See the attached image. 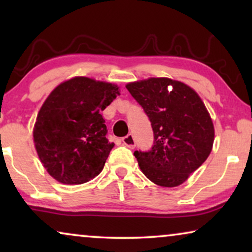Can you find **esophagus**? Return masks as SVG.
I'll return each mask as SVG.
<instances>
[{
  "label": "esophagus",
  "instance_id": "esophagus-1",
  "mask_svg": "<svg viewBox=\"0 0 252 252\" xmlns=\"http://www.w3.org/2000/svg\"><path fill=\"white\" fill-rule=\"evenodd\" d=\"M123 143L125 144L126 147H128L129 149H134L136 146L135 143V139H134V136L132 135V134H128V135H126L125 137H123Z\"/></svg>",
  "mask_w": 252,
  "mask_h": 252
}]
</instances>
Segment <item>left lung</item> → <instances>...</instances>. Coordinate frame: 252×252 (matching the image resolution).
Instances as JSON below:
<instances>
[{
	"label": "left lung",
	"instance_id": "1",
	"mask_svg": "<svg viewBox=\"0 0 252 252\" xmlns=\"http://www.w3.org/2000/svg\"><path fill=\"white\" fill-rule=\"evenodd\" d=\"M142 106L154 132L148 151H134L143 174L161 187H177L211 153L215 128L194 89L167 78H150L126 86Z\"/></svg>",
	"mask_w": 252,
	"mask_h": 252
}]
</instances>
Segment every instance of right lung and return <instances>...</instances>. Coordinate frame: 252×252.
<instances>
[{"instance_id": "right-lung-1", "label": "right lung", "mask_w": 252, "mask_h": 252, "mask_svg": "<svg viewBox=\"0 0 252 252\" xmlns=\"http://www.w3.org/2000/svg\"><path fill=\"white\" fill-rule=\"evenodd\" d=\"M117 95L116 85L77 77L48 96L33 137L41 163L58 182L81 185L101 173L115 146L106 139L101 111Z\"/></svg>"}]
</instances>
